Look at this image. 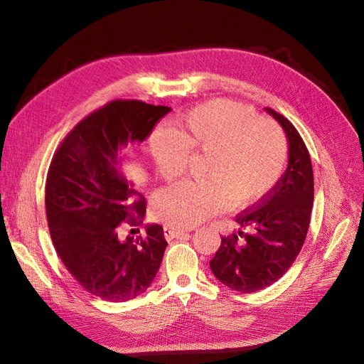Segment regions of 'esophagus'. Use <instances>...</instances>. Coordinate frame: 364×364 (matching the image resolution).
I'll list each match as a JSON object with an SVG mask.
<instances>
[{"label": "esophagus", "instance_id": "34e87169", "mask_svg": "<svg viewBox=\"0 0 364 364\" xmlns=\"http://www.w3.org/2000/svg\"><path fill=\"white\" fill-rule=\"evenodd\" d=\"M186 230H181V229H174L170 226H165L164 228V237L167 240H173V238H179L181 235H183Z\"/></svg>", "mask_w": 364, "mask_h": 364}]
</instances>
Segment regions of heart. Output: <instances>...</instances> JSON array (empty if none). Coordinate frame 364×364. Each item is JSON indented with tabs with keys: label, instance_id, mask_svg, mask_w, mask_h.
<instances>
[{
	"label": "heart",
	"instance_id": "1",
	"mask_svg": "<svg viewBox=\"0 0 364 364\" xmlns=\"http://www.w3.org/2000/svg\"><path fill=\"white\" fill-rule=\"evenodd\" d=\"M191 158L203 161L199 183H179L159 193L153 213L171 228H193L229 209H243L266 196L278 182L287 161L279 127L257 118L247 107L229 100L197 106L151 135V153L162 181L183 173Z\"/></svg>",
	"mask_w": 364,
	"mask_h": 364
}]
</instances>
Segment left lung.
I'll return each mask as SVG.
<instances>
[{"label": "left lung", "instance_id": "1", "mask_svg": "<svg viewBox=\"0 0 364 364\" xmlns=\"http://www.w3.org/2000/svg\"><path fill=\"white\" fill-rule=\"evenodd\" d=\"M278 121L289 142L287 170L257 208L235 217L240 229L222 237L209 261L214 277L226 287L255 293L285 274L304 246L314 200L310 153L287 118L264 107Z\"/></svg>", "mask_w": 364, "mask_h": 364}]
</instances>
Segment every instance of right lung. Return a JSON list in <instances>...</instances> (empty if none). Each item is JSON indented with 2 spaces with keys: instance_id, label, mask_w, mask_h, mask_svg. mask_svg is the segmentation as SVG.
<instances>
[{
  "instance_id": "1",
  "label": "right lung",
  "mask_w": 364,
  "mask_h": 364,
  "mask_svg": "<svg viewBox=\"0 0 364 364\" xmlns=\"http://www.w3.org/2000/svg\"><path fill=\"white\" fill-rule=\"evenodd\" d=\"M168 106L112 102L82 119L54 155L46 186L50 234L82 287L109 302L146 293L167 241L156 223L146 235L119 237V225L144 222L146 200L126 178L119 151L144 142Z\"/></svg>"
}]
</instances>
